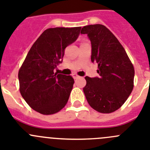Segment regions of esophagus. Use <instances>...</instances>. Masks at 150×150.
Masks as SVG:
<instances>
[{
  "instance_id": "34e87169",
  "label": "esophagus",
  "mask_w": 150,
  "mask_h": 150,
  "mask_svg": "<svg viewBox=\"0 0 150 150\" xmlns=\"http://www.w3.org/2000/svg\"><path fill=\"white\" fill-rule=\"evenodd\" d=\"M72 76H73V77L74 78V79H77V78L80 77V76H78V75H77V74H73Z\"/></svg>"
}]
</instances>
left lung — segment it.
Listing matches in <instances>:
<instances>
[{
	"label": "left lung",
	"instance_id": "left-lung-1",
	"mask_svg": "<svg viewBox=\"0 0 150 150\" xmlns=\"http://www.w3.org/2000/svg\"><path fill=\"white\" fill-rule=\"evenodd\" d=\"M91 44V62L98 64L99 76H86L83 88L88 104L102 113H110L122 107L132 93L134 69L120 41L103 25L84 26Z\"/></svg>",
	"mask_w": 150,
	"mask_h": 150
}]
</instances>
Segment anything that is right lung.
<instances>
[{
	"label": "right lung",
	"instance_id": "obj_1",
	"mask_svg": "<svg viewBox=\"0 0 150 150\" xmlns=\"http://www.w3.org/2000/svg\"><path fill=\"white\" fill-rule=\"evenodd\" d=\"M81 27L46 29L31 46L18 74L22 98L43 115L59 112L67 103L74 80L54 73L64 50L76 40Z\"/></svg>",
	"mask_w": 150,
	"mask_h": 150
}]
</instances>
